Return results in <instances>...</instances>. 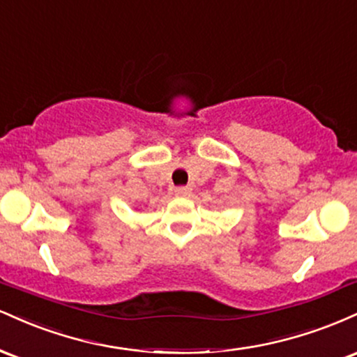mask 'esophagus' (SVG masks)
I'll list each match as a JSON object with an SVG mask.
<instances>
[{
    "label": "esophagus",
    "mask_w": 357,
    "mask_h": 357,
    "mask_svg": "<svg viewBox=\"0 0 357 357\" xmlns=\"http://www.w3.org/2000/svg\"><path fill=\"white\" fill-rule=\"evenodd\" d=\"M191 192L190 186H176L174 188V195L176 196H188Z\"/></svg>",
    "instance_id": "obj_1"
}]
</instances>
